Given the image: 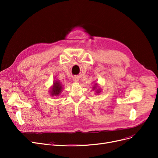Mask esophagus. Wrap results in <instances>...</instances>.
Instances as JSON below:
<instances>
[{
  "label": "esophagus",
  "mask_w": 158,
  "mask_h": 158,
  "mask_svg": "<svg viewBox=\"0 0 158 158\" xmlns=\"http://www.w3.org/2000/svg\"><path fill=\"white\" fill-rule=\"evenodd\" d=\"M73 80H74V82H78V77H74V78H73Z\"/></svg>",
  "instance_id": "esophagus-1"
}]
</instances>
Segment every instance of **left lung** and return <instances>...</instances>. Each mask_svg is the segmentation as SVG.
<instances>
[{"mask_svg": "<svg viewBox=\"0 0 158 158\" xmlns=\"http://www.w3.org/2000/svg\"><path fill=\"white\" fill-rule=\"evenodd\" d=\"M95 87H94V89H95ZM98 93H99V92H98Z\"/></svg>", "mask_w": 158, "mask_h": 158, "instance_id": "left-lung-1", "label": "left lung"}]
</instances>
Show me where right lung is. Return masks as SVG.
I'll use <instances>...</instances> for the list:
<instances>
[{
  "mask_svg": "<svg viewBox=\"0 0 158 158\" xmlns=\"http://www.w3.org/2000/svg\"><path fill=\"white\" fill-rule=\"evenodd\" d=\"M62 89V85H60V82H55L53 87L52 88L51 91V95H59L61 92Z\"/></svg>",
  "mask_w": 158,
  "mask_h": 158,
  "instance_id": "add662e5",
  "label": "right lung"
}]
</instances>
